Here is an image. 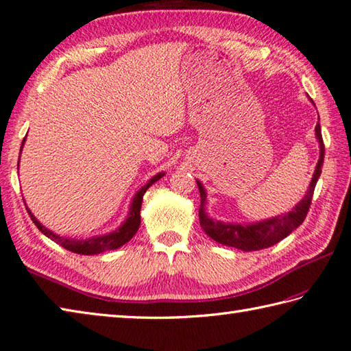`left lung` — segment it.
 Instances as JSON below:
<instances>
[{
    "label": "left lung",
    "instance_id": "8db88e82",
    "mask_svg": "<svg viewBox=\"0 0 351 351\" xmlns=\"http://www.w3.org/2000/svg\"><path fill=\"white\" fill-rule=\"evenodd\" d=\"M315 134H317V140L319 143V160L304 197L295 205L292 211L286 213V215H280L277 217L266 219V221H262V222L248 223V225L225 223L221 221H213L211 217L207 216V213H205L207 193H205L204 185L199 181H196L199 193H201L199 223H201L202 230L207 232L213 240H216L217 243L225 245V246H232V248H237L242 251L265 250L267 246L278 243L280 240H283L285 237L289 236L293 230H297L298 226L304 222L307 211L311 208L315 185H317V181L319 180L321 167H322V162H324V143H322L319 123L317 125V128H315Z\"/></svg>",
    "mask_w": 351,
    "mask_h": 351
}]
</instances>
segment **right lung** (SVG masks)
<instances>
[{
	"mask_svg": "<svg viewBox=\"0 0 351 351\" xmlns=\"http://www.w3.org/2000/svg\"><path fill=\"white\" fill-rule=\"evenodd\" d=\"M24 141H25V138H24ZM24 141H23V146H24ZM23 146H21V150H23ZM162 176H164V173L161 171V173L155 175L152 180H149L146 185H143V187L135 193L132 202H130V208H129L126 221L123 222L115 231L108 232V234H103V236H94V237H89V239L62 237L59 234H54V232L50 231L48 228H45V226L32 215V211L29 210V207H27V213L30 215L33 223L38 226V230L40 232H44V236H47L48 239H51L53 242H56L58 245H60L62 248H65V250L75 252V254H82V256H94V254H100V252H105V251H109V250L120 248V246L128 243L129 240L135 236V232L138 231L140 223H141L140 210H141L143 196H144V193H146V190L150 187V185L155 184L158 180H161Z\"/></svg>",
	"mask_w": 351,
	"mask_h": 351,
	"instance_id": "1",
	"label": "right lung"
}]
</instances>
